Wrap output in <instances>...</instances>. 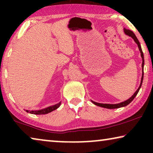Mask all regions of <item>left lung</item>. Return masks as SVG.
Here are the masks:
<instances>
[{
    "label": "left lung",
    "instance_id": "left-lung-1",
    "mask_svg": "<svg viewBox=\"0 0 153 153\" xmlns=\"http://www.w3.org/2000/svg\"><path fill=\"white\" fill-rule=\"evenodd\" d=\"M124 33L126 34L127 35H129V37H131V38H133L134 40L136 43L138 45V47H139V49L140 52H141V56L142 58V77H141V83H140V85L139 87V88L137 89V91L135 92L134 94L131 96V97L128 99L125 102H120V103L119 104H102V103H97V102H93L92 101V102L94 104H95V105L97 106H101V107H104V108H120V107H123V106H125L127 105H128V104L130 103V102L132 101V100L134 99L136 96L139 93L140 88H141V85H142V83H143V66H144V57H143V51H142V49H141V45H140V42L138 40L137 37H136V35H134V33L132 31L130 30H127L126 28H124Z\"/></svg>",
    "mask_w": 153,
    "mask_h": 153
}]
</instances>
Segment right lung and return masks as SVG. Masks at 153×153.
<instances>
[{
    "mask_svg": "<svg viewBox=\"0 0 153 153\" xmlns=\"http://www.w3.org/2000/svg\"><path fill=\"white\" fill-rule=\"evenodd\" d=\"M60 104H61V102H59V103L56 104H55V105L49 106V107L43 108V109H41V110H38V111H28V110H26V111L28 112V113H30V114H35V115L47 114H49V113H50V112L53 111H54V110L57 109V108L60 106Z\"/></svg>",
    "mask_w": 153,
    "mask_h": 153,
    "instance_id": "obj_1",
    "label": "right lung"
}]
</instances>
